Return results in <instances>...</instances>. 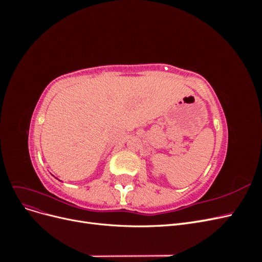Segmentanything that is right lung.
Instances as JSON below:
<instances>
[{"label": "right lung", "mask_w": 262, "mask_h": 262, "mask_svg": "<svg viewBox=\"0 0 262 262\" xmlns=\"http://www.w3.org/2000/svg\"><path fill=\"white\" fill-rule=\"evenodd\" d=\"M57 179H58V178H57Z\"/></svg>", "instance_id": "right-lung-1"}]
</instances>
